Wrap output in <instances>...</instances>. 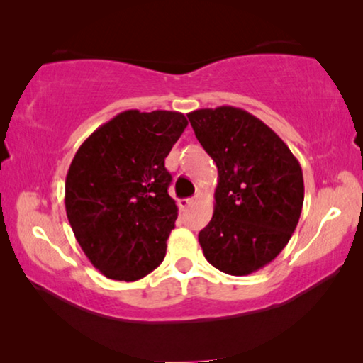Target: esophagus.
<instances>
[{
  "label": "esophagus",
  "mask_w": 363,
  "mask_h": 363,
  "mask_svg": "<svg viewBox=\"0 0 363 363\" xmlns=\"http://www.w3.org/2000/svg\"><path fill=\"white\" fill-rule=\"evenodd\" d=\"M192 202H194V199H181V200H177V205H179L181 210H186Z\"/></svg>",
  "instance_id": "obj_1"
}]
</instances>
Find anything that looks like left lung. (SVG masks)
I'll use <instances>...</instances> for the list:
<instances>
[{"label":"left lung","instance_id":"obj_1","mask_svg":"<svg viewBox=\"0 0 363 363\" xmlns=\"http://www.w3.org/2000/svg\"><path fill=\"white\" fill-rule=\"evenodd\" d=\"M187 117L218 167L213 216L199 233L203 256L225 274L256 272L279 256L298 225L301 166L284 140L250 112L221 106Z\"/></svg>","mask_w":363,"mask_h":363}]
</instances>
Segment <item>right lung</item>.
<instances>
[{"label": "right lung", "mask_w": 363, "mask_h": 363, "mask_svg": "<svg viewBox=\"0 0 363 363\" xmlns=\"http://www.w3.org/2000/svg\"><path fill=\"white\" fill-rule=\"evenodd\" d=\"M186 127L181 112L125 111L74 155L65 208L81 250L107 279L133 282L163 262L177 218L164 158Z\"/></svg>", "instance_id": "add662e5"}]
</instances>
